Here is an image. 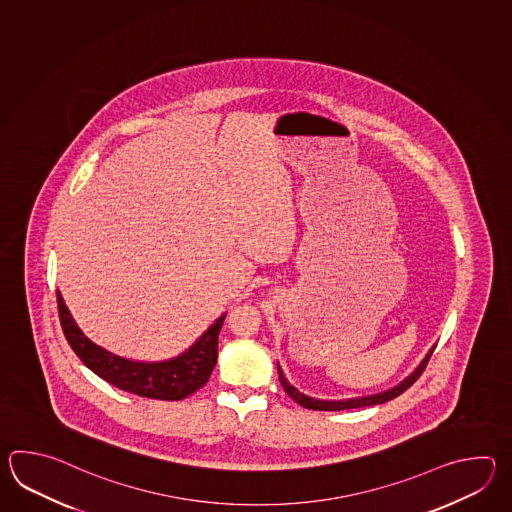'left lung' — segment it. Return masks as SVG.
I'll return each mask as SVG.
<instances>
[{
	"instance_id": "8db88e82",
	"label": "left lung",
	"mask_w": 512,
	"mask_h": 512,
	"mask_svg": "<svg viewBox=\"0 0 512 512\" xmlns=\"http://www.w3.org/2000/svg\"><path fill=\"white\" fill-rule=\"evenodd\" d=\"M434 348H430V351L426 353L425 359L421 360V364L415 368L404 381L399 382L397 386H393L390 390H386V392L381 393H373V395H364V397H353V399H340V401H326V399H315V397H309V395H305V393L298 392L296 388H294L291 382L287 381V377L283 375L282 368H280V364H276L278 366V377H280V382H282L283 390L289 393V397L294 399L296 403L300 404V406H304V408H309V410H322V412H337V410H349V408H362V406H373V404H384L388 403V401H392L395 399L397 395H401V393L406 392L412 384H414L417 379H419V375L423 373V370L426 368V362L430 360V355L434 353Z\"/></svg>"
}]
</instances>
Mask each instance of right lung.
<instances>
[{"label": "right lung", "instance_id": "obj_1", "mask_svg": "<svg viewBox=\"0 0 512 512\" xmlns=\"http://www.w3.org/2000/svg\"><path fill=\"white\" fill-rule=\"evenodd\" d=\"M56 302L64 335L77 353L78 359L93 373H97L100 379L124 392L148 399L181 401L207 384L210 373L218 362L219 331L227 313L219 316L181 355L174 359L144 362L120 357L117 353L95 344L78 327L60 291H56Z\"/></svg>", "mask_w": 512, "mask_h": 512}]
</instances>
